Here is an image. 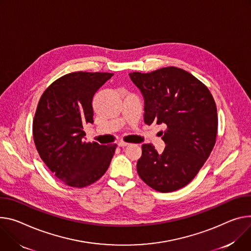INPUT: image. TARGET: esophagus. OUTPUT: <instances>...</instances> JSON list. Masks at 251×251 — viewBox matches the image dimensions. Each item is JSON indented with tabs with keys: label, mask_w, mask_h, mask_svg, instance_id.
Instances as JSON below:
<instances>
[{
	"label": "esophagus",
	"mask_w": 251,
	"mask_h": 251,
	"mask_svg": "<svg viewBox=\"0 0 251 251\" xmlns=\"http://www.w3.org/2000/svg\"><path fill=\"white\" fill-rule=\"evenodd\" d=\"M129 143H127V142H124V141H119L118 142V145L120 146V147H124V146H127Z\"/></svg>",
	"instance_id": "esophagus-1"
}]
</instances>
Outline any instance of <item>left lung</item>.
Here are the masks:
<instances>
[{"instance_id":"8db88e82","label":"left lung","mask_w":251,"mask_h":251,"mask_svg":"<svg viewBox=\"0 0 251 251\" xmlns=\"http://www.w3.org/2000/svg\"><path fill=\"white\" fill-rule=\"evenodd\" d=\"M129 76L144 97V122L165 127L162 153L152 144L142 145L138 175L156 191H176L193 180L215 145V101L201 81L177 67Z\"/></svg>"}]
</instances>
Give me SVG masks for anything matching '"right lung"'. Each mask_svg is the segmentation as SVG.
<instances>
[{"mask_svg":"<svg viewBox=\"0 0 251 251\" xmlns=\"http://www.w3.org/2000/svg\"><path fill=\"white\" fill-rule=\"evenodd\" d=\"M114 74L73 72L43 93L33 120V138L44 163L64 184L83 188L107 171L116 144L85 142L84 125L93 123L92 100Z\"/></svg>","mask_w":251,"mask_h":251,"instance_id":"right-lung-1","label":"right lung"}]
</instances>
